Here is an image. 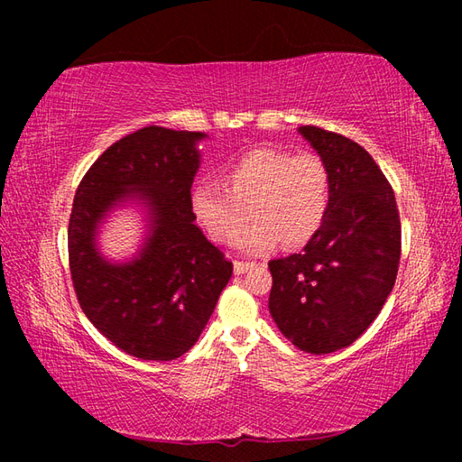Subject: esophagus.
I'll return each instance as SVG.
<instances>
[{"label":"esophagus","instance_id":"obj_1","mask_svg":"<svg viewBox=\"0 0 462 462\" xmlns=\"http://www.w3.org/2000/svg\"><path fill=\"white\" fill-rule=\"evenodd\" d=\"M254 263H248V261H234V273L236 275H242V273H246L248 269H253Z\"/></svg>","mask_w":462,"mask_h":462}]
</instances>
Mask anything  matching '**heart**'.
I'll return each mask as SVG.
<instances>
[{"label": "heart", "instance_id": "obj_1", "mask_svg": "<svg viewBox=\"0 0 462 462\" xmlns=\"http://www.w3.org/2000/svg\"><path fill=\"white\" fill-rule=\"evenodd\" d=\"M216 185H195L191 212L214 242L261 254L275 248H300L322 228L332 203V173L322 156L293 154L281 148H253L222 171ZM247 212L245 213L244 209Z\"/></svg>", "mask_w": 462, "mask_h": 462}]
</instances>
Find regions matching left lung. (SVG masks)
Returning a JSON list of instances; mask_svg holds the SVG:
<instances>
[{
  "label": "left lung",
  "mask_w": 462,
  "mask_h": 462,
  "mask_svg": "<svg viewBox=\"0 0 462 462\" xmlns=\"http://www.w3.org/2000/svg\"><path fill=\"white\" fill-rule=\"evenodd\" d=\"M332 173L322 228L300 254L269 263V310L287 340L311 355L350 346L395 285L402 224L393 189L373 156L336 132L300 126Z\"/></svg>",
  "instance_id": "obj_1"
}]
</instances>
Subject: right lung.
Listing matches in <instances>:
<instances>
[{
  "label": "right lung",
  "instance_id": "right-lung-1",
  "mask_svg": "<svg viewBox=\"0 0 462 462\" xmlns=\"http://www.w3.org/2000/svg\"><path fill=\"white\" fill-rule=\"evenodd\" d=\"M203 132L146 126L93 162L77 187L69 220V267L79 306L109 342L143 361H173L206 328L232 263L191 212ZM147 208L149 232L132 262L97 248L98 226L122 202Z\"/></svg>",
  "mask_w": 462,
  "mask_h": 462
}]
</instances>
